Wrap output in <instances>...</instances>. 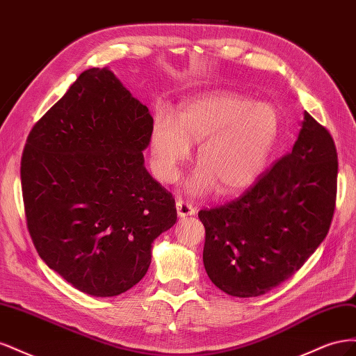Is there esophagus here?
Listing matches in <instances>:
<instances>
[{"instance_id": "1", "label": "esophagus", "mask_w": 356, "mask_h": 356, "mask_svg": "<svg viewBox=\"0 0 356 356\" xmlns=\"http://www.w3.org/2000/svg\"><path fill=\"white\" fill-rule=\"evenodd\" d=\"M177 212H178V217L186 218V217H191V215H195L196 209L191 203H188L186 200H178L177 202Z\"/></svg>"}]
</instances>
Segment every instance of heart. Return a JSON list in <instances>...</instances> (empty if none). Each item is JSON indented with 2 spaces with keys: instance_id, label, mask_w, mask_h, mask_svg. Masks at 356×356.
<instances>
[{
  "instance_id": "obj_1",
  "label": "heart",
  "mask_w": 356,
  "mask_h": 356,
  "mask_svg": "<svg viewBox=\"0 0 356 356\" xmlns=\"http://www.w3.org/2000/svg\"><path fill=\"white\" fill-rule=\"evenodd\" d=\"M281 134V114L270 102H254L221 92L181 105L177 114L160 108L149 132L152 165L160 181L172 184L197 143L199 166L186 181L190 195L220 187L234 195L260 177Z\"/></svg>"
}]
</instances>
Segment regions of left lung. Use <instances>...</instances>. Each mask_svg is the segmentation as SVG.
Wrapping results in <instances>:
<instances>
[{
    "instance_id": "1",
    "label": "left lung",
    "mask_w": 356,
    "mask_h": 356,
    "mask_svg": "<svg viewBox=\"0 0 356 356\" xmlns=\"http://www.w3.org/2000/svg\"><path fill=\"white\" fill-rule=\"evenodd\" d=\"M337 152L305 111L291 153L245 195L202 209L203 264L225 294L258 297L286 281L325 239L336 208Z\"/></svg>"
}]
</instances>
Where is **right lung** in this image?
<instances>
[{
    "label": "right lung",
    "instance_id": "1",
    "mask_svg": "<svg viewBox=\"0 0 356 356\" xmlns=\"http://www.w3.org/2000/svg\"><path fill=\"white\" fill-rule=\"evenodd\" d=\"M153 117L108 68L80 74L32 129L20 179L38 255L95 297L145 276L175 200L144 166Z\"/></svg>",
    "mask_w": 356,
    "mask_h": 356
}]
</instances>
